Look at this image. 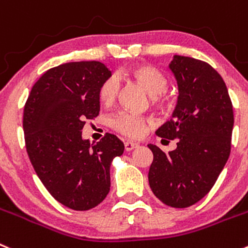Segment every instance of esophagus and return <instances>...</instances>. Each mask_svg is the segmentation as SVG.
<instances>
[{
  "label": "esophagus",
  "mask_w": 248,
  "mask_h": 248,
  "mask_svg": "<svg viewBox=\"0 0 248 248\" xmlns=\"http://www.w3.org/2000/svg\"><path fill=\"white\" fill-rule=\"evenodd\" d=\"M137 147L138 143L131 142V140H126V142H124V150H126V152H131V150H133Z\"/></svg>",
  "instance_id": "34e87169"
}]
</instances>
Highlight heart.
<instances>
[{
	"label": "heart",
	"mask_w": 248,
	"mask_h": 248,
	"mask_svg": "<svg viewBox=\"0 0 248 248\" xmlns=\"http://www.w3.org/2000/svg\"><path fill=\"white\" fill-rule=\"evenodd\" d=\"M127 77L142 85L154 105L164 106L169 101L165 90L168 88V78L163 72L152 64L137 63L126 71ZM120 90V82L116 77L106 78L99 89V99L105 105H110L116 100ZM110 126L128 138H140L152 126V121L147 117L137 116L133 113L121 111L115 113L110 119Z\"/></svg>",
	"instance_id": "1"
}]
</instances>
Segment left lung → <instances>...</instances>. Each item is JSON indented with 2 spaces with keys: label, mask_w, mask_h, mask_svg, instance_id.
Wrapping results in <instances>:
<instances>
[{
  "label": "left lung",
  "mask_w": 248,
  "mask_h": 248,
  "mask_svg": "<svg viewBox=\"0 0 248 248\" xmlns=\"http://www.w3.org/2000/svg\"><path fill=\"white\" fill-rule=\"evenodd\" d=\"M179 98L172 119L156 135L177 140L165 154L149 144L153 163L149 186L156 198L173 208H187L212 189L230 155L233 111L228 88L209 63L175 55L169 64Z\"/></svg>",
  "instance_id": "8db88e82"
}]
</instances>
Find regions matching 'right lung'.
Instances as JSON below:
<instances>
[{"mask_svg": "<svg viewBox=\"0 0 248 248\" xmlns=\"http://www.w3.org/2000/svg\"><path fill=\"white\" fill-rule=\"evenodd\" d=\"M111 71L98 61L68 62L50 68L31 88L23 113L25 147L50 194L73 210L100 204L110 191V165L124 145L106 133L90 144L85 120L99 115V89Z\"/></svg>", "mask_w": 248, "mask_h": 248, "instance_id": "add662e5", "label": "right lung"}]
</instances>
